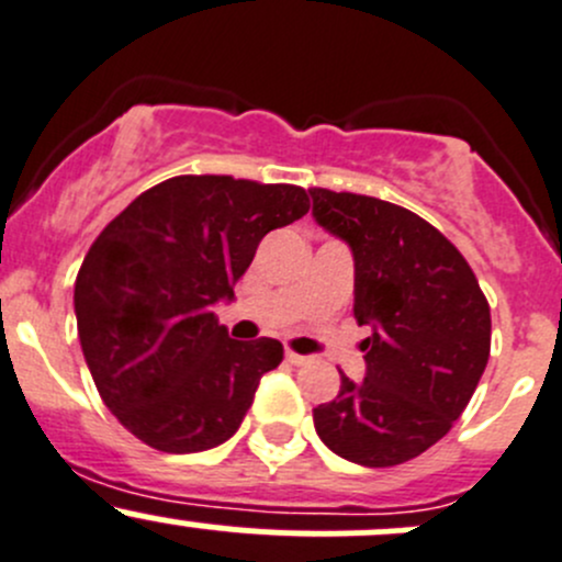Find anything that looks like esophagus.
Returning a JSON list of instances; mask_svg holds the SVG:
<instances>
[{"label":"esophagus","instance_id":"obj_1","mask_svg":"<svg viewBox=\"0 0 562 562\" xmlns=\"http://www.w3.org/2000/svg\"><path fill=\"white\" fill-rule=\"evenodd\" d=\"M285 359H288V364H293V367H302V364H307V361H310V356H302V353H296V350H285Z\"/></svg>","mask_w":562,"mask_h":562}]
</instances>
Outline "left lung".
Returning a JSON list of instances; mask_svg holds the SVG:
<instances>
[{
	"mask_svg": "<svg viewBox=\"0 0 562 562\" xmlns=\"http://www.w3.org/2000/svg\"><path fill=\"white\" fill-rule=\"evenodd\" d=\"M313 217L353 249L361 383L313 411L315 432L348 462L391 468L438 443L490 359L492 317L462 252L418 214L381 198L313 187Z\"/></svg>",
	"mask_w": 562,
	"mask_h": 562,
	"instance_id": "left-lung-1",
	"label": "left lung"
}]
</instances>
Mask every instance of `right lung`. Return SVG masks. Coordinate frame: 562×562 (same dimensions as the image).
<instances>
[{
	"mask_svg": "<svg viewBox=\"0 0 562 562\" xmlns=\"http://www.w3.org/2000/svg\"><path fill=\"white\" fill-rule=\"evenodd\" d=\"M307 212L296 184L173 176L94 239L76 277L78 337L105 407L135 438L195 454L239 429L282 345L231 339L214 304L234 299L269 231Z\"/></svg>",
	"mask_w": 562,
	"mask_h": 562,
	"instance_id": "right-lung-1",
	"label": "right lung"
}]
</instances>
